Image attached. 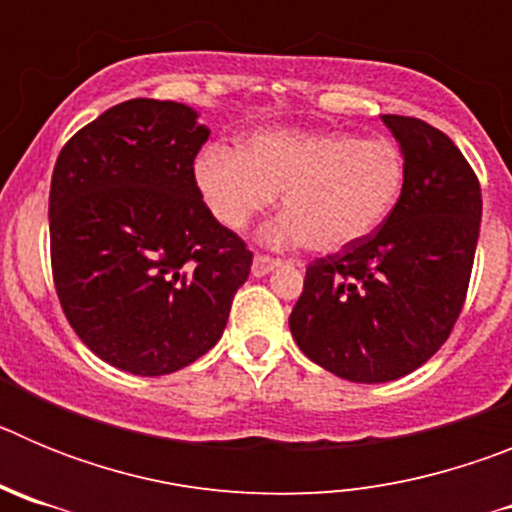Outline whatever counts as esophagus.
<instances>
[{
	"label": "esophagus",
	"mask_w": 512,
	"mask_h": 512,
	"mask_svg": "<svg viewBox=\"0 0 512 512\" xmlns=\"http://www.w3.org/2000/svg\"><path fill=\"white\" fill-rule=\"evenodd\" d=\"M277 266H282V261L269 259V256H261V253H256V256H253V264H251V274L253 277H266V274H271V271L277 269Z\"/></svg>",
	"instance_id": "esophagus-1"
}]
</instances>
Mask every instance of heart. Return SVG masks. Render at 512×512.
<instances>
[{
	"label": "heart",
	"instance_id": "heart-1",
	"mask_svg": "<svg viewBox=\"0 0 512 512\" xmlns=\"http://www.w3.org/2000/svg\"><path fill=\"white\" fill-rule=\"evenodd\" d=\"M194 187L217 223L246 228L282 194L284 215L264 230L269 246L336 253L366 241L405 189V158L390 140L338 130H261L230 151L194 161Z\"/></svg>",
	"mask_w": 512,
	"mask_h": 512
}]
</instances>
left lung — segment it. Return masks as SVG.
Returning <instances> with one entry per match:
<instances>
[{"label": "left lung", "mask_w": 512, "mask_h": 512, "mask_svg": "<svg viewBox=\"0 0 512 512\" xmlns=\"http://www.w3.org/2000/svg\"><path fill=\"white\" fill-rule=\"evenodd\" d=\"M405 158V189L366 241L307 266L289 315L302 354L348 382L415 372L449 338L467 297L482 192L441 130L382 115Z\"/></svg>", "instance_id": "obj_1"}]
</instances>
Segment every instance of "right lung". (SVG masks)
<instances>
[{"label": "right lung", "mask_w": 512, "mask_h": 512, "mask_svg": "<svg viewBox=\"0 0 512 512\" xmlns=\"http://www.w3.org/2000/svg\"><path fill=\"white\" fill-rule=\"evenodd\" d=\"M210 138L182 102L130 99L63 146L51 179V261L76 336L122 372L161 377L205 356L251 251L194 187Z\"/></svg>", "instance_id": "obj_1"}]
</instances>
